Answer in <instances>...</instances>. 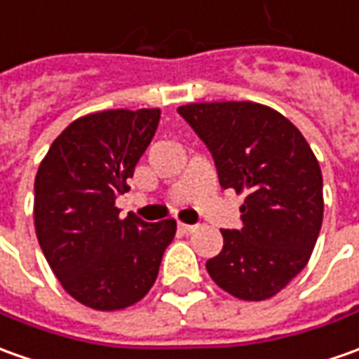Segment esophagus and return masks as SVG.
<instances>
[{"label":"esophagus","instance_id":"obj_1","mask_svg":"<svg viewBox=\"0 0 359 359\" xmlns=\"http://www.w3.org/2000/svg\"><path fill=\"white\" fill-rule=\"evenodd\" d=\"M179 230L182 233H192V231L196 230V226H190V224H179Z\"/></svg>","mask_w":359,"mask_h":359}]
</instances>
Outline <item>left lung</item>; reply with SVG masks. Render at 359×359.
Returning <instances> with one entry per match:
<instances>
[{
	"label": "left lung",
	"mask_w": 359,
	"mask_h": 359,
	"mask_svg": "<svg viewBox=\"0 0 359 359\" xmlns=\"http://www.w3.org/2000/svg\"><path fill=\"white\" fill-rule=\"evenodd\" d=\"M214 157L222 189L245 192L240 230H220L212 281L241 301H265L311 259L323 226V172L289 119L255 102L180 106Z\"/></svg>",
	"instance_id": "left-lung-1"
}]
</instances>
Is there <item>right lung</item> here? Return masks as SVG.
I'll list each match as a JSON object with an SVG mask.
<instances>
[{
	"mask_svg": "<svg viewBox=\"0 0 359 359\" xmlns=\"http://www.w3.org/2000/svg\"><path fill=\"white\" fill-rule=\"evenodd\" d=\"M161 109H106L72 121L35 177V230L65 291L94 311L141 301L177 222L119 218L118 194L157 131Z\"/></svg>",
	"mask_w": 359,
	"mask_h": 359,
	"instance_id": "obj_1",
	"label": "right lung"
}]
</instances>
